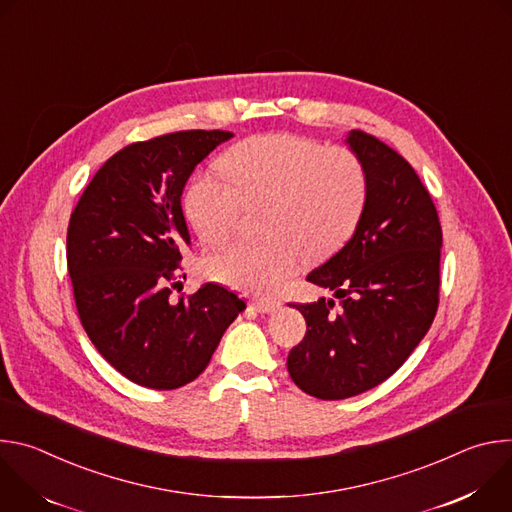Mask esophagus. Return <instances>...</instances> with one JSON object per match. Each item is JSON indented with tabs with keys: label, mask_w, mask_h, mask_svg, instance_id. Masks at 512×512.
I'll use <instances>...</instances> for the list:
<instances>
[{
	"label": "esophagus",
	"mask_w": 512,
	"mask_h": 512,
	"mask_svg": "<svg viewBox=\"0 0 512 512\" xmlns=\"http://www.w3.org/2000/svg\"><path fill=\"white\" fill-rule=\"evenodd\" d=\"M251 308L259 314H273L279 310V302H251Z\"/></svg>",
	"instance_id": "obj_1"
}]
</instances>
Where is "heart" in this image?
Segmentation results:
<instances>
[{
	"label": "heart",
	"mask_w": 512,
	"mask_h": 512,
	"mask_svg": "<svg viewBox=\"0 0 512 512\" xmlns=\"http://www.w3.org/2000/svg\"><path fill=\"white\" fill-rule=\"evenodd\" d=\"M223 176L202 172L184 194L196 235L216 245L229 239L245 206L267 208L263 245L233 243L210 255L206 273L235 289L271 296L304 257L336 251L354 231L367 202V174L354 154L294 133H263L223 156Z\"/></svg>",
	"instance_id": "1"
}]
</instances>
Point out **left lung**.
<instances>
[{
    "mask_svg": "<svg viewBox=\"0 0 512 512\" xmlns=\"http://www.w3.org/2000/svg\"><path fill=\"white\" fill-rule=\"evenodd\" d=\"M367 174V202L350 241L308 281L342 298L296 304L308 324L287 371L304 393L336 401L387 381L427 334L440 296L442 227L415 170L389 145L350 131Z\"/></svg>",
    "mask_w": 512,
    "mask_h": 512,
    "instance_id": "obj_1",
    "label": "left lung"
}]
</instances>
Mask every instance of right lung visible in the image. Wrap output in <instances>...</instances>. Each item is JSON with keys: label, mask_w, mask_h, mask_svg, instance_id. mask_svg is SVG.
I'll list each match as a JSON object with an SVG mask.
<instances>
[{"label": "right lung", "mask_w": 512, "mask_h": 512, "mask_svg": "<svg viewBox=\"0 0 512 512\" xmlns=\"http://www.w3.org/2000/svg\"><path fill=\"white\" fill-rule=\"evenodd\" d=\"M231 131H178L109 158L70 214L68 275L81 324L129 381L170 391L194 381L245 302L218 283L170 300L190 231L182 192Z\"/></svg>", "instance_id": "right-lung-1"}]
</instances>
